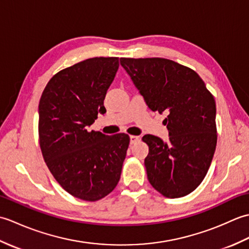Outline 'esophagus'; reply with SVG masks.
I'll list each match as a JSON object with an SVG mask.
<instances>
[{
    "label": "esophagus",
    "instance_id": "1",
    "mask_svg": "<svg viewBox=\"0 0 249 249\" xmlns=\"http://www.w3.org/2000/svg\"><path fill=\"white\" fill-rule=\"evenodd\" d=\"M140 140L138 136H130V144H135Z\"/></svg>",
    "mask_w": 249,
    "mask_h": 249
}]
</instances>
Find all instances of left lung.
I'll return each instance as SVG.
<instances>
[{"label":"left lung","mask_w":249,"mask_h":249,"mask_svg":"<svg viewBox=\"0 0 249 249\" xmlns=\"http://www.w3.org/2000/svg\"><path fill=\"white\" fill-rule=\"evenodd\" d=\"M121 65L152 111L167 114L169 141L143 136L147 179L167 198L184 197L203 181L212 162L217 131L213 95L197 72L162 57H121Z\"/></svg>","instance_id":"obj_1"}]
</instances>
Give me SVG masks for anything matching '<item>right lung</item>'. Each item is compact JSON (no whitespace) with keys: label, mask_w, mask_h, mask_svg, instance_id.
Returning a JSON list of instances; mask_svg holds the SVG:
<instances>
[{"label":"right lung","mask_w":249,"mask_h":249,"mask_svg":"<svg viewBox=\"0 0 249 249\" xmlns=\"http://www.w3.org/2000/svg\"><path fill=\"white\" fill-rule=\"evenodd\" d=\"M119 70V57H92L59 71L38 106L39 145L50 172L68 194L97 201L118 185L129 136L89 130Z\"/></svg>","instance_id":"1"}]
</instances>
